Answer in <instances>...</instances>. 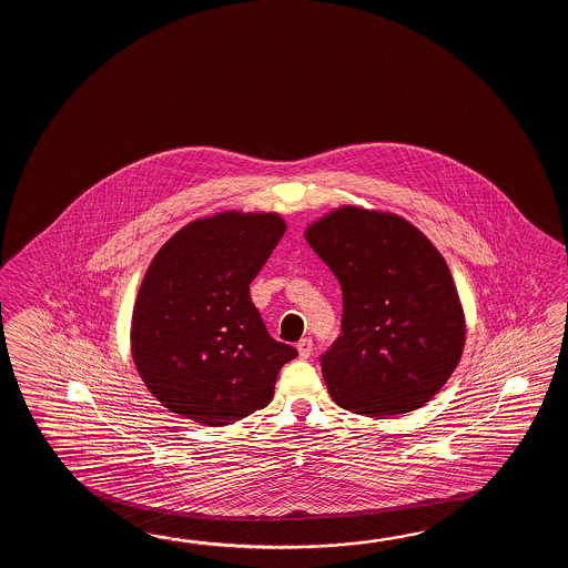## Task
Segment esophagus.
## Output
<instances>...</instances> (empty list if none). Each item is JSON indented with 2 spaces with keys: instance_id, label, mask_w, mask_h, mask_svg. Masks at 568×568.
Listing matches in <instances>:
<instances>
[{
  "instance_id": "34e87169",
  "label": "esophagus",
  "mask_w": 568,
  "mask_h": 568,
  "mask_svg": "<svg viewBox=\"0 0 568 568\" xmlns=\"http://www.w3.org/2000/svg\"><path fill=\"white\" fill-rule=\"evenodd\" d=\"M296 349H298V355H301L302 359H308L311 353H313V338H301V341L296 343Z\"/></svg>"
}]
</instances>
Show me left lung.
Segmentation results:
<instances>
[{"mask_svg":"<svg viewBox=\"0 0 568 568\" xmlns=\"http://www.w3.org/2000/svg\"><path fill=\"white\" fill-rule=\"evenodd\" d=\"M306 242L343 290L341 335L321 355L341 408L387 418L416 410L447 384L465 345V316L447 262L396 215L341 206Z\"/></svg>","mask_w":568,"mask_h":568,"instance_id":"1","label":"left lung"}]
</instances>
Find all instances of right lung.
I'll return each mask as SVG.
<instances>
[{
	"mask_svg": "<svg viewBox=\"0 0 568 568\" xmlns=\"http://www.w3.org/2000/svg\"><path fill=\"white\" fill-rule=\"evenodd\" d=\"M276 213L196 219L160 247L132 316V355L169 410L225 426L262 410L298 351L270 337L250 284L284 235Z\"/></svg>",
	"mask_w": 568,
	"mask_h": 568,
	"instance_id": "obj_1",
	"label": "right lung"
}]
</instances>
